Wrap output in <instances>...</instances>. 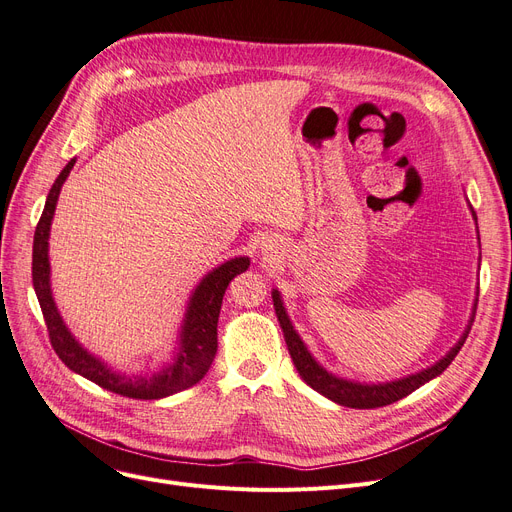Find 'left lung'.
Returning <instances> with one entry per match:
<instances>
[{
	"instance_id": "8db88e82",
	"label": "left lung",
	"mask_w": 512,
	"mask_h": 512,
	"mask_svg": "<svg viewBox=\"0 0 512 512\" xmlns=\"http://www.w3.org/2000/svg\"><path fill=\"white\" fill-rule=\"evenodd\" d=\"M470 212H473V208H470ZM473 218L477 222L475 212H473ZM271 294H273V306H275V313H277V321L281 325L285 344H288V351L292 355V361L296 365L300 378L306 384H309L313 391H317L319 395L332 399L338 405L353 407V410H372V407L391 405V403L407 397L410 393H414L416 388H420L428 380H433L439 374H443L445 367L454 361V357L462 349V344H464V340H466V336L470 332V325H473V321H475V309H477V298H475L473 315H470L468 325L464 327L460 340L437 363H433L431 367H426V370H422V372L410 374V376L399 378V380L367 384V382L340 378V376H336L332 372H327L325 367L309 353V349H306V344L302 342V338L294 330V325H292V321L288 317V311H285V306H283L281 294L277 290H273Z\"/></svg>"
}]
</instances>
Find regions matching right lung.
I'll use <instances>...</instances> for the list:
<instances>
[{
  "label": "right lung",
  "mask_w": 512,
  "mask_h": 512,
  "mask_svg": "<svg viewBox=\"0 0 512 512\" xmlns=\"http://www.w3.org/2000/svg\"><path fill=\"white\" fill-rule=\"evenodd\" d=\"M75 166V159H71L63 172L58 174L54 185L48 193L46 206L42 218L37 222L35 237H33V288L42 306V313L48 325L50 342L54 346L56 355L63 359V363L73 370L75 374L92 380L94 384L107 388L111 393L130 399H163L174 393L185 391L197 384L214 361L218 349V315L222 306V296L227 292L229 283L239 273L248 271L250 258L248 256H235L227 262L218 264L206 277H203L197 288L193 290L185 319L180 323L178 332V346L170 363L149 374H126L117 372L111 365H107L88 349L79 344V340L71 334L67 323L60 317L58 306L52 296L50 285V227L54 210L58 203L60 189H63L67 176Z\"/></svg>",
  "instance_id": "obj_1"
}]
</instances>
